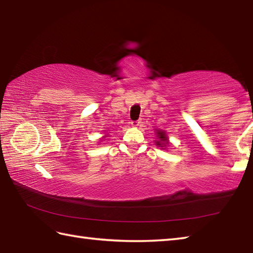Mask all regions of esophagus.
Here are the masks:
<instances>
[{
	"label": "esophagus",
	"mask_w": 253,
	"mask_h": 253,
	"mask_svg": "<svg viewBox=\"0 0 253 253\" xmlns=\"http://www.w3.org/2000/svg\"><path fill=\"white\" fill-rule=\"evenodd\" d=\"M130 124H131V126H132V127H136V128H137V127L140 126L141 122H140V121H132Z\"/></svg>",
	"instance_id": "1"
}]
</instances>
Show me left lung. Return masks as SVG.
I'll return each instance as SVG.
<instances>
[{
    "mask_svg": "<svg viewBox=\"0 0 253 253\" xmlns=\"http://www.w3.org/2000/svg\"><path fill=\"white\" fill-rule=\"evenodd\" d=\"M155 133H157V140H155V144L159 147H162V149H165L169 144V137L166 135V132L161 129H155Z\"/></svg>",
    "mask_w": 253,
    "mask_h": 253,
    "instance_id": "obj_1",
    "label": "left lung"
}]
</instances>
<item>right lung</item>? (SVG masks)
<instances>
[{
    "label": "right lung",
    "mask_w": 253,
    "mask_h": 253,
    "mask_svg": "<svg viewBox=\"0 0 253 253\" xmlns=\"http://www.w3.org/2000/svg\"><path fill=\"white\" fill-rule=\"evenodd\" d=\"M107 136H109V135H104V136H103V137H102V139H104V138H106V137H107Z\"/></svg>",
    "instance_id": "add662e5"
}]
</instances>
